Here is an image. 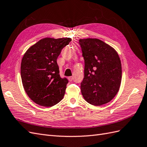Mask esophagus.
Masks as SVG:
<instances>
[{"label":"esophagus","mask_w":147,"mask_h":147,"mask_svg":"<svg viewBox=\"0 0 147 147\" xmlns=\"http://www.w3.org/2000/svg\"><path fill=\"white\" fill-rule=\"evenodd\" d=\"M68 79L69 80V81H72L73 80H74V77H72V76H71V77H68Z\"/></svg>","instance_id":"esophagus-1"}]
</instances>
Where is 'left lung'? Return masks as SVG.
Listing matches in <instances>:
<instances>
[{"mask_svg": "<svg viewBox=\"0 0 147 147\" xmlns=\"http://www.w3.org/2000/svg\"><path fill=\"white\" fill-rule=\"evenodd\" d=\"M84 61L82 94L86 102L99 106L116 96L121 82L122 69L117 51L96 38L80 39Z\"/></svg>", "mask_w": 147, "mask_h": 147, "instance_id": "1", "label": "left lung"}]
</instances>
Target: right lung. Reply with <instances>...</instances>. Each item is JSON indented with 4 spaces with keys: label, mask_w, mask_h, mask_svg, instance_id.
Here are the masks:
<instances>
[{
    "label": "right lung",
    "mask_w": 147,
    "mask_h": 147,
    "mask_svg": "<svg viewBox=\"0 0 147 147\" xmlns=\"http://www.w3.org/2000/svg\"><path fill=\"white\" fill-rule=\"evenodd\" d=\"M70 38H45L30 47L21 64V77L26 92L35 103L43 107L57 104L65 94L67 78H61L57 57Z\"/></svg>",
    "instance_id": "obj_1"
}]
</instances>
